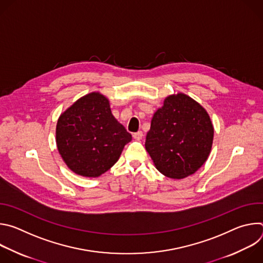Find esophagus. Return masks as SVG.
Wrapping results in <instances>:
<instances>
[{
    "label": "esophagus",
    "mask_w": 263,
    "mask_h": 263,
    "mask_svg": "<svg viewBox=\"0 0 263 263\" xmlns=\"http://www.w3.org/2000/svg\"><path fill=\"white\" fill-rule=\"evenodd\" d=\"M143 137V133L141 131H138L136 133H133V138L136 140H140Z\"/></svg>",
    "instance_id": "obj_1"
}]
</instances>
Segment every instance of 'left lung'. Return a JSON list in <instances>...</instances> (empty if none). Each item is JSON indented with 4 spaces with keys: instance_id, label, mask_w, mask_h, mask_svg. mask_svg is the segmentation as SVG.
<instances>
[{
    "instance_id": "obj_1",
    "label": "left lung",
    "mask_w": 263,
    "mask_h": 263,
    "mask_svg": "<svg viewBox=\"0 0 263 263\" xmlns=\"http://www.w3.org/2000/svg\"><path fill=\"white\" fill-rule=\"evenodd\" d=\"M207 111L184 93L168 96L153 116L145 149L165 177L183 179L207 160L213 141Z\"/></svg>"
}]
</instances>
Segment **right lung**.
I'll use <instances>...</instances> for the list:
<instances>
[{"mask_svg":"<svg viewBox=\"0 0 263 263\" xmlns=\"http://www.w3.org/2000/svg\"><path fill=\"white\" fill-rule=\"evenodd\" d=\"M132 136L112 116L109 100L90 92L74 102L58 119L56 143L74 174L96 178L119 160Z\"/></svg>","mask_w":263,"mask_h":263,"instance_id":"1","label":"right lung"}]
</instances>
